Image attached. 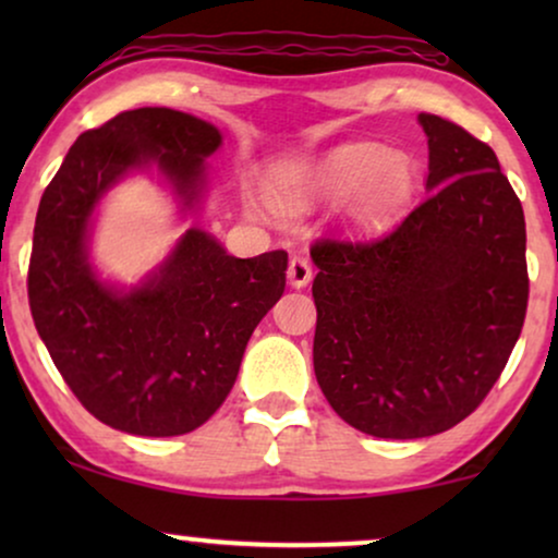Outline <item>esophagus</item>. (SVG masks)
Instances as JSON below:
<instances>
[{"instance_id":"esophagus-1","label":"esophagus","mask_w":558,"mask_h":558,"mask_svg":"<svg viewBox=\"0 0 558 558\" xmlns=\"http://www.w3.org/2000/svg\"><path fill=\"white\" fill-rule=\"evenodd\" d=\"M287 279H289V284H292L294 289H302V287H307L310 281H312V266H310L307 258H302V256H294L292 262H289Z\"/></svg>"}]
</instances>
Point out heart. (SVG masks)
<instances>
[{
	"label": "heart",
	"mask_w": 558,
	"mask_h": 558,
	"mask_svg": "<svg viewBox=\"0 0 558 558\" xmlns=\"http://www.w3.org/2000/svg\"><path fill=\"white\" fill-rule=\"evenodd\" d=\"M418 185V167L409 151L380 144H345L317 165L284 172L274 180V203L302 210L340 201L342 216L355 228H380L399 218Z\"/></svg>",
	"instance_id": "obj_1"
}]
</instances>
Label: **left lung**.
Returning a JSON list of instances; mask_svg holds the SVG:
<instances>
[{"label":"left lung","instance_id":"1","mask_svg":"<svg viewBox=\"0 0 558 558\" xmlns=\"http://www.w3.org/2000/svg\"><path fill=\"white\" fill-rule=\"evenodd\" d=\"M426 201L376 241H317L315 376L342 422L422 439L475 411L529 304L525 220L495 151L418 113Z\"/></svg>","mask_w":558,"mask_h":558}]
</instances>
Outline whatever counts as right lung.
I'll return each mask as SVG.
<instances>
[{"label":"right lung","instance_id":"obj_1","mask_svg":"<svg viewBox=\"0 0 558 558\" xmlns=\"http://www.w3.org/2000/svg\"><path fill=\"white\" fill-rule=\"evenodd\" d=\"M223 136L193 113L144 106L83 132L35 218L29 310L45 348L98 422L136 437H178L220 409L251 332L279 302L287 251L228 254L190 226L140 284L101 279L90 233L106 193L132 172H159L180 213L208 195L205 159Z\"/></svg>","mask_w":558,"mask_h":558}]
</instances>
